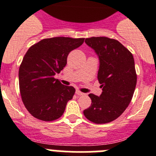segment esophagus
I'll use <instances>...</instances> for the list:
<instances>
[{
    "label": "esophagus",
    "instance_id": "esophagus-1",
    "mask_svg": "<svg viewBox=\"0 0 156 156\" xmlns=\"http://www.w3.org/2000/svg\"><path fill=\"white\" fill-rule=\"evenodd\" d=\"M76 94L77 95H79V96H82V95H84V94L83 93V92L80 91V90H76Z\"/></svg>",
    "mask_w": 156,
    "mask_h": 156
}]
</instances>
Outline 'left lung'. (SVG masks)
I'll use <instances>...</instances> for the list:
<instances>
[{
    "instance_id": "obj_1",
    "label": "left lung",
    "mask_w": 156,
    "mask_h": 156,
    "mask_svg": "<svg viewBox=\"0 0 156 156\" xmlns=\"http://www.w3.org/2000/svg\"><path fill=\"white\" fill-rule=\"evenodd\" d=\"M85 43L98 55V80L102 88L100 96L90 94L91 105L85 117L97 124L115 120L131 101L137 84V73L131 52L120 42L106 37L86 38Z\"/></svg>"
}]
</instances>
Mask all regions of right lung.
<instances>
[{
    "mask_svg": "<svg viewBox=\"0 0 156 156\" xmlns=\"http://www.w3.org/2000/svg\"><path fill=\"white\" fill-rule=\"evenodd\" d=\"M84 38L57 37L32 45L19 66V90L25 107L40 120L53 121L64 113L75 94L55 78L67 63L70 51L83 44Z\"/></svg>",
    "mask_w": 156,
    "mask_h": 156,
    "instance_id": "1",
    "label": "right lung"
}]
</instances>
